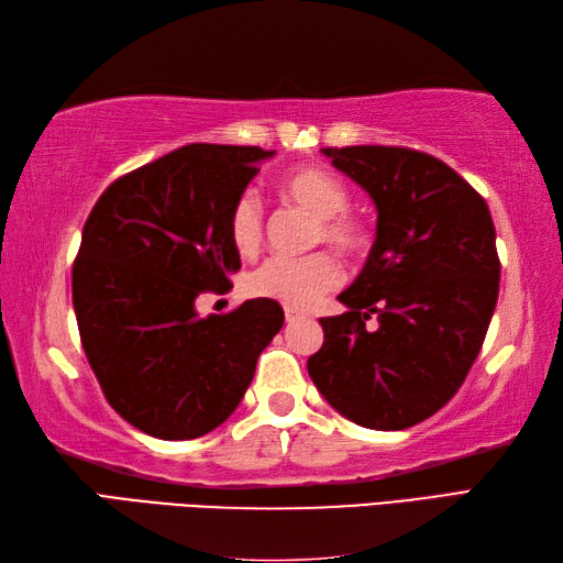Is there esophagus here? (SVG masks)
Masks as SVG:
<instances>
[{"label":"esophagus","mask_w":563,"mask_h":563,"mask_svg":"<svg viewBox=\"0 0 563 563\" xmlns=\"http://www.w3.org/2000/svg\"><path fill=\"white\" fill-rule=\"evenodd\" d=\"M300 319H302V312H300V309L285 307V321H288V324H292V321H300Z\"/></svg>","instance_id":"esophagus-1"}]
</instances>
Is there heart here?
Masks as SVG:
<instances>
[{
	"label": "heart",
	"mask_w": 563,
	"mask_h": 563,
	"mask_svg": "<svg viewBox=\"0 0 563 563\" xmlns=\"http://www.w3.org/2000/svg\"><path fill=\"white\" fill-rule=\"evenodd\" d=\"M280 196L314 214L312 244L327 242L341 254L355 256L367 246L365 222L345 210L349 188L336 174L321 166H297L280 178ZM232 246L242 256L256 254L266 234V214L254 190L239 194L227 218ZM343 268L329 251H314L300 258L271 256L249 273L246 292L258 300H273L292 309H307L339 288Z\"/></svg>",
	"instance_id": "obj_1"
}]
</instances>
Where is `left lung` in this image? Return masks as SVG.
I'll return each instance as SVG.
<instances>
[{
  "instance_id": "1",
  "label": "left lung",
  "mask_w": 563,
  "mask_h": 563,
  "mask_svg": "<svg viewBox=\"0 0 563 563\" xmlns=\"http://www.w3.org/2000/svg\"><path fill=\"white\" fill-rule=\"evenodd\" d=\"M377 206L365 268L324 317L307 369L353 423L404 430L445 406L474 365L498 300L486 200L445 162L409 147L321 150ZM373 318L374 327L366 321Z\"/></svg>"
}]
</instances>
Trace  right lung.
<instances>
[{
  "mask_svg": "<svg viewBox=\"0 0 563 563\" xmlns=\"http://www.w3.org/2000/svg\"><path fill=\"white\" fill-rule=\"evenodd\" d=\"M271 154L186 145L115 178L84 222L71 266L84 353L106 401L152 438L224 423L283 327L273 300L196 312L200 295H222L242 268L227 218Z\"/></svg>",
  "mask_w": 563,
  "mask_h": 563,
  "instance_id": "right-lung-1",
  "label": "right lung"
}]
</instances>
